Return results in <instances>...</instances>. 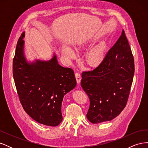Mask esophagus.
Here are the masks:
<instances>
[{
	"label": "esophagus",
	"mask_w": 148,
	"mask_h": 148,
	"mask_svg": "<svg viewBox=\"0 0 148 148\" xmlns=\"http://www.w3.org/2000/svg\"><path fill=\"white\" fill-rule=\"evenodd\" d=\"M75 77H76V79H77V82L78 84H79L81 82V75L79 73H75Z\"/></svg>",
	"instance_id": "34e87169"
}]
</instances>
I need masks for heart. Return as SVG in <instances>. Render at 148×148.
Returning <instances> with one entry per match:
<instances>
[{
	"instance_id": "b5f03b06",
	"label": "heart",
	"mask_w": 148,
	"mask_h": 148,
	"mask_svg": "<svg viewBox=\"0 0 148 148\" xmlns=\"http://www.w3.org/2000/svg\"><path fill=\"white\" fill-rule=\"evenodd\" d=\"M90 41H82L78 46H82L83 45H87L90 43ZM106 45L104 42H101L93 47L90 51L89 52L88 56V60L92 65L99 64L104 60L106 56ZM62 52L64 56L68 59H73L75 56L74 51L69 46H65L62 49Z\"/></svg>"
}]
</instances>
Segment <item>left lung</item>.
<instances>
[{
	"mask_svg": "<svg viewBox=\"0 0 148 148\" xmlns=\"http://www.w3.org/2000/svg\"><path fill=\"white\" fill-rule=\"evenodd\" d=\"M134 72L133 56L123 31L101 64L82 73V87L90 101L86 114L89 122L110 121L121 113L127 104Z\"/></svg>",
	"mask_w": 148,
	"mask_h": 148,
	"instance_id": "1",
	"label": "left lung"
}]
</instances>
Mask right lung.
Listing matches in <instances>:
<instances>
[{
    "label": "right lung",
    "instance_id": "add662e5",
    "mask_svg": "<svg viewBox=\"0 0 148 148\" xmlns=\"http://www.w3.org/2000/svg\"><path fill=\"white\" fill-rule=\"evenodd\" d=\"M25 33L17 42L13 60V75L21 104L38 123L56 127L62 121V102L77 85L74 71L58 63L53 53L47 61L28 62L24 53Z\"/></svg>",
    "mask_w": 148,
    "mask_h": 148
}]
</instances>
